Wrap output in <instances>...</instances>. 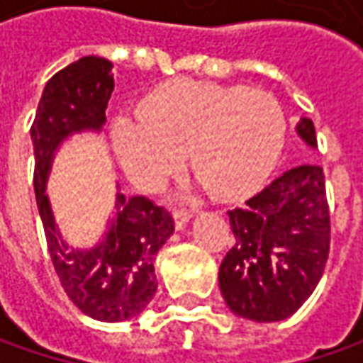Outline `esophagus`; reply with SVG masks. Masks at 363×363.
Masks as SVG:
<instances>
[{"label":"esophagus","instance_id":"1","mask_svg":"<svg viewBox=\"0 0 363 363\" xmlns=\"http://www.w3.org/2000/svg\"><path fill=\"white\" fill-rule=\"evenodd\" d=\"M191 218V212L189 210H184V208H177L174 210V220H175V228H184Z\"/></svg>","mask_w":363,"mask_h":363}]
</instances>
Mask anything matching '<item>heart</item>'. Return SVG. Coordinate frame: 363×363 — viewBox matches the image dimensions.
Segmentation results:
<instances>
[{
	"label": "heart",
	"mask_w": 363,
	"mask_h": 363,
	"mask_svg": "<svg viewBox=\"0 0 363 363\" xmlns=\"http://www.w3.org/2000/svg\"><path fill=\"white\" fill-rule=\"evenodd\" d=\"M286 135L281 103L262 91L175 80L155 91L137 121L115 125V149L139 188L161 186L189 167L218 200L240 198L271 174Z\"/></svg>",
	"instance_id": "heart-1"
}]
</instances>
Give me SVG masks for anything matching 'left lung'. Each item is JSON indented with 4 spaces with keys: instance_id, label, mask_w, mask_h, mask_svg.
<instances>
[{
    "instance_id": "left-lung-1",
    "label": "left lung",
    "mask_w": 363,
    "mask_h": 363,
    "mask_svg": "<svg viewBox=\"0 0 363 363\" xmlns=\"http://www.w3.org/2000/svg\"><path fill=\"white\" fill-rule=\"evenodd\" d=\"M297 133L317 147L313 121L303 117ZM228 218L234 244L218 272L226 305L258 323L291 317L315 291L329 257L323 167L286 169Z\"/></svg>"
}]
</instances>
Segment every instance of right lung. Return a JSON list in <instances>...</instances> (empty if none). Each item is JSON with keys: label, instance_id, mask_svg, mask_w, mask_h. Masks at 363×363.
<instances>
[{"label": "right lung", "instance_id": "1", "mask_svg": "<svg viewBox=\"0 0 363 363\" xmlns=\"http://www.w3.org/2000/svg\"><path fill=\"white\" fill-rule=\"evenodd\" d=\"M113 64L84 56L46 82L32 123L34 189L52 264L66 295L82 313L99 321H125L139 315L157 291L155 255L174 234L172 214L145 196L117 194V214L105 238L91 250L68 248L56 228L44 194L58 145L72 133L105 125V111L115 89Z\"/></svg>", "mask_w": 363, "mask_h": 363}]
</instances>
